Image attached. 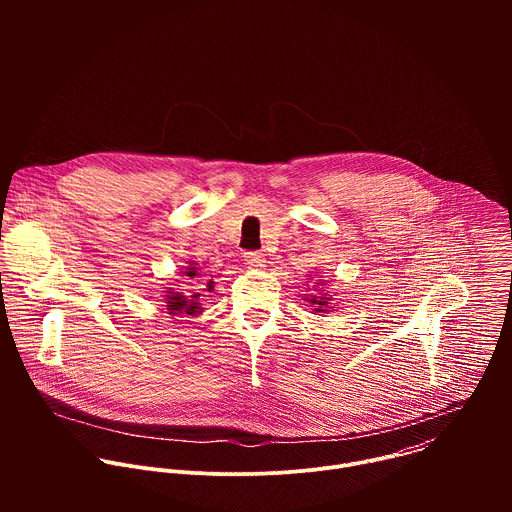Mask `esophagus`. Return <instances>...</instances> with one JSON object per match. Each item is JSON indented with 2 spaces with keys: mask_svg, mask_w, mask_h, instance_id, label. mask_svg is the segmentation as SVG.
<instances>
[{
  "mask_svg": "<svg viewBox=\"0 0 512 512\" xmlns=\"http://www.w3.org/2000/svg\"><path fill=\"white\" fill-rule=\"evenodd\" d=\"M243 257H245V263L247 265H251V267H263L265 265V255L263 253H259V251H247V253H243Z\"/></svg>",
  "mask_w": 512,
  "mask_h": 512,
  "instance_id": "obj_1",
  "label": "esophagus"
}]
</instances>
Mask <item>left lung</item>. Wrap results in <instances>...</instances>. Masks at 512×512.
<instances>
[{"label": "left lung", "mask_w": 512, "mask_h": 512, "mask_svg": "<svg viewBox=\"0 0 512 512\" xmlns=\"http://www.w3.org/2000/svg\"><path fill=\"white\" fill-rule=\"evenodd\" d=\"M310 302H312V304H316V306H318V308H316V310H318V312H324V310H320V306H326V304H328V302H324V298H320V300H318V298H312V300H310Z\"/></svg>", "instance_id": "left-lung-1"}]
</instances>
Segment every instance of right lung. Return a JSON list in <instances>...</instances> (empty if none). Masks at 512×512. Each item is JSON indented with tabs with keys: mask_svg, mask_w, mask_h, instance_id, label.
Returning a JSON list of instances; mask_svg holds the SVG:
<instances>
[{
	"mask_svg": "<svg viewBox=\"0 0 512 512\" xmlns=\"http://www.w3.org/2000/svg\"><path fill=\"white\" fill-rule=\"evenodd\" d=\"M198 273H196V267H188V271H186V277L188 279H194ZM212 283V281H210ZM202 291H206V289H186V291H182V294H172V291H168V294H172V296H168V310L172 312V314H188V316H194L198 310H200V306H198V302H200V296H202ZM210 291V289H208Z\"/></svg>",
	"mask_w": 512,
	"mask_h": 512,
	"instance_id": "1",
	"label": "right lung"
}]
</instances>
